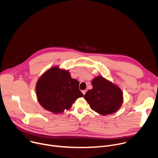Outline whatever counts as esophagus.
Segmentation results:
<instances>
[{
  "mask_svg": "<svg viewBox=\"0 0 158 158\" xmlns=\"http://www.w3.org/2000/svg\"><path fill=\"white\" fill-rule=\"evenodd\" d=\"M86 92H87L86 90H84V91H82V94H83L84 95L86 93Z\"/></svg>",
  "mask_w": 158,
  "mask_h": 158,
  "instance_id": "obj_1",
  "label": "esophagus"
}]
</instances>
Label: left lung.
<instances>
[{
	"instance_id": "8db88e82",
	"label": "left lung",
	"mask_w": 158,
	"mask_h": 158,
	"mask_svg": "<svg viewBox=\"0 0 158 158\" xmlns=\"http://www.w3.org/2000/svg\"><path fill=\"white\" fill-rule=\"evenodd\" d=\"M93 89L84 95L90 107L103 116L112 114L121 106L123 94L121 89L102 76L92 81Z\"/></svg>"
}]
</instances>
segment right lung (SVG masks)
Instances as JSON below:
<instances>
[{"instance_id": "obj_1", "label": "right lung", "mask_w": 158, "mask_h": 158, "mask_svg": "<svg viewBox=\"0 0 158 158\" xmlns=\"http://www.w3.org/2000/svg\"><path fill=\"white\" fill-rule=\"evenodd\" d=\"M79 84L68 71L60 69L58 66L51 67L37 82L38 101L45 109L54 114L61 113L70 109L77 98L84 96Z\"/></svg>"}]
</instances>
